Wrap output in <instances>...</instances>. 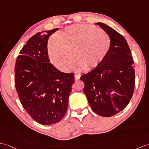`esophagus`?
<instances>
[{
    "instance_id": "1",
    "label": "esophagus",
    "mask_w": 149,
    "mask_h": 149,
    "mask_svg": "<svg viewBox=\"0 0 149 149\" xmlns=\"http://www.w3.org/2000/svg\"><path fill=\"white\" fill-rule=\"evenodd\" d=\"M80 77H81L80 74H78V73L75 74H74V79L76 81H78V80H79V78H80Z\"/></svg>"
}]
</instances>
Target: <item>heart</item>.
Masks as SVG:
<instances>
[{
	"instance_id": "obj_1",
	"label": "heart",
	"mask_w": 149,
	"mask_h": 149,
	"mask_svg": "<svg viewBox=\"0 0 149 149\" xmlns=\"http://www.w3.org/2000/svg\"><path fill=\"white\" fill-rule=\"evenodd\" d=\"M111 47V40L106 33L92 25L78 24L50 38L48 52L50 61L61 71L70 70L75 56L76 70H92L103 63Z\"/></svg>"
}]
</instances>
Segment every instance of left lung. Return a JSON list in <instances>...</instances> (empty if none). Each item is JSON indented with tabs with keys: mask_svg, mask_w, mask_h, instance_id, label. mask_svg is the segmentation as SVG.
Segmentation results:
<instances>
[{
	"mask_svg": "<svg viewBox=\"0 0 149 149\" xmlns=\"http://www.w3.org/2000/svg\"><path fill=\"white\" fill-rule=\"evenodd\" d=\"M109 36L111 47L100 66L82 75L83 92L93 111L111 117L127 106L135 88V70L131 50L125 38L113 28L97 23Z\"/></svg>",
	"mask_w": 149,
	"mask_h": 149,
	"instance_id": "1",
	"label": "left lung"
}]
</instances>
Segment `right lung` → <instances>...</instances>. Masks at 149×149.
<instances>
[{"label":"right lung","mask_w":149,"mask_h":149,"mask_svg":"<svg viewBox=\"0 0 149 149\" xmlns=\"http://www.w3.org/2000/svg\"><path fill=\"white\" fill-rule=\"evenodd\" d=\"M58 29L31 37L20 51L14 68L21 104L35 121L43 125L56 124L64 118L74 81L73 73L61 72L49 63L47 42Z\"/></svg>","instance_id":"obj_1"}]
</instances>
